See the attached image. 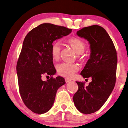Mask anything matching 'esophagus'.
<instances>
[{"label": "esophagus", "mask_w": 128, "mask_h": 128, "mask_svg": "<svg viewBox=\"0 0 128 128\" xmlns=\"http://www.w3.org/2000/svg\"><path fill=\"white\" fill-rule=\"evenodd\" d=\"M65 80H66V83H68L69 82H70V81H71L70 80H69V79H68V78H65Z\"/></svg>", "instance_id": "esophagus-1"}]
</instances>
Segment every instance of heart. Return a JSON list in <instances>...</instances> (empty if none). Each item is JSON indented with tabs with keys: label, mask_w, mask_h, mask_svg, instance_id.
I'll use <instances>...</instances> for the list:
<instances>
[{
	"label": "heart",
	"mask_w": 128,
	"mask_h": 128,
	"mask_svg": "<svg viewBox=\"0 0 128 128\" xmlns=\"http://www.w3.org/2000/svg\"><path fill=\"white\" fill-rule=\"evenodd\" d=\"M68 42L77 54L78 58L82 59L81 54L84 52L86 49V44L84 42L78 38H71L68 40ZM61 50L62 46L60 42L56 41L53 43L51 48V55L53 60H58L59 59ZM56 70L59 75L70 78L80 70V66L76 63L62 62L56 66Z\"/></svg>",
	"instance_id": "heart-1"
}]
</instances>
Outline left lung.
<instances>
[{
	"mask_svg": "<svg viewBox=\"0 0 128 128\" xmlns=\"http://www.w3.org/2000/svg\"><path fill=\"white\" fill-rule=\"evenodd\" d=\"M76 34L90 44V58L80 74L92 78L87 87L84 82H76L78 90L73 101L79 111L90 114L98 110L108 99L115 87L118 62L114 43L103 27L93 25L83 28ZM87 80V79H86Z\"/></svg>",
	"mask_w": 128,
	"mask_h": 128,
	"instance_id": "8db88e82",
	"label": "left lung"
}]
</instances>
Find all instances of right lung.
<instances>
[{"label": "right lung", "instance_id": "right-lung-1", "mask_svg": "<svg viewBox=\"0 0 128 128\" xmlns=\"http://www.w3.org/2000/svg\"><path fill=\"white\" fill-rule=\"evenodd\" d=\"M72 29L51 24H42L27 34L17 64L20 93L24 104L38 114L50 110L54 102L57 90L66 84L65 80L56 73L51 55L54 41L67 36ZM44 74L51 78L42 80Z\"/></svg>", "mask_w": 128, "mask_h": 128}]
</instances>
